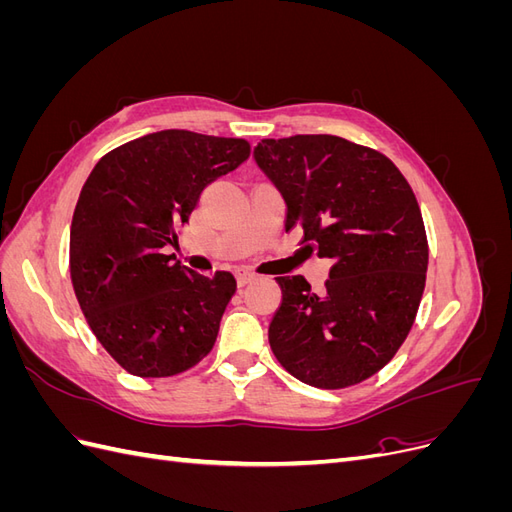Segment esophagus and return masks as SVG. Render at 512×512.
<instances>
[{"label":"esophagus","mask_w":512,"mask_h":512,"mask_svg":"<svg viewBox=\"0 0 512 512\" xmlns=\"http://www.w3.org/2000/svg\"><path fill=\"white\" fill-rule=\"evenodd\" d=\"M254 280H256V275H254V273H250V271H243V273H239V275H237V286H239V288H245V286H250Z\"/></svg>","instance_id":"esophagus-1"}]
</instances>
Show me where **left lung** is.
<instances>
[{"mask_svg": "<svg viewBox=\"0 0 512 512\" xmlns=\"http://www.w3.org/2000/svg\"><path fill=\"white\" fill-rule=\"evenodd\" d=\"M256 164L286 200V232L333 265L324 294L305 277H275V359L316 389L374 376L408 337L425 290L429 247L406 177L382 153L331 134L265 138Z\"/></svg>", "mask_w": 512, "mask_h": 512, "instance_id": "obj_1", "label": "left lung"}]
</instances>
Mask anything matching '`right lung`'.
<instances>
[{
    "label": "right lung",
    "instance_id": "add662e5",
    "mask_svg": "<svg viewBox=\"0 0 512 512\" xmlns=\"http://www.w3.org/2000/svg\"><path fill=\"white\" fill-rule=\"evenodd\" d=\"M247 158L243 138L162 130L108 151L87 177L70 226L72 286L132 376H177L211 352L235 277L198 275L168 250L207 185Z\"/></svg>",
    "mask_w": 512,
    "mask_h": 512
}]
</instances>
